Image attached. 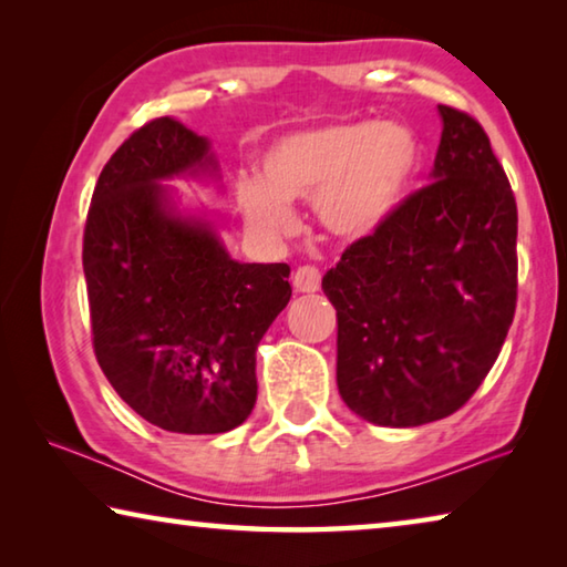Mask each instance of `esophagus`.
Masks as SVG:
<instances>
[{
	"label": "esophagus",
	"instance_id": "34e87169",
	"mask_svg": "<svg viewBox=\"0 0 567 567\" xmlns=\"http://www.w3.org/2000/svg\"><path fill=\"white\" fill-rule=\"evenodd\" d=\"M320 282H322L320 270H318V267H312V265L297 267V272L292 277V285H295L297 292H318Z\"/></svg>",
	"mask_w": 567,
	"mask_h": 567
}]
</instances>
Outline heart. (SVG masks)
Instances as JSON below:
<instances>
[{
  "instance_id": "b5f03b06",
  "label": "heart",
  "mask_w": 567,
  "mask_h": 567,
  "mask_svg": "<svg viewBox=\"0 0 567 567\" xmlns=\"http://www.w3.org/2000/svg\"><path fill=\"white\" fill-rule=\"evenodd\" d=\"M420 162L417 134L402 122L315 124L277 137L260 155V177H237L235 197L247 225L267 237L290 235V203L312 197L328 233L362 239L405 203Z\"/></svg>"
}]
</instances>
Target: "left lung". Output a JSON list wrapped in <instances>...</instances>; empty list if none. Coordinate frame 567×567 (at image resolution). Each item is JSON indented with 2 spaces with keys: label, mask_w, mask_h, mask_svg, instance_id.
Instances as JSON below:
<instances>
[{
  "label": "left lung",
  "mask_w": 567,
  "mask_h": 567,
  "mask_svg": "<svg viewBox=\"0 0 567 567\" xmlns=\"http://www.w3.org/2000/svg\"><path fill=\"white\" fill-rule=\"evenodd\" d=\"M430 185L352 243L322 290L338 310V390L354 415L417 427L491 372L517 297V207L485 130L437 104Z\"/></svg>",
  "instance_id": "1"
}]
</instances>
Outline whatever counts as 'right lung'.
I'll return each mask as SVG.
<instances>
[{"instance_id":"right-lung-1","label":"right lung","mask_w":567,"mask_h":567,"mask_svg":"<svg viewBox=\"0 0 567 567\" xmlns=\"http://www.w3.org/2000/svg\"><path fill=\"white\" fill-rule=\"evenodd\" d=\"M219 179L209 140L175 117L114 152L84 227L94 354L127 405L167 433L243 425L255 350L290 302L285 262H237L207 213H182L172 179Z\"/></svg>"}]
</instances>
